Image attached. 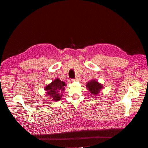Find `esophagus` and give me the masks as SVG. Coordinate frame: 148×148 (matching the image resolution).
Returning a JSON list of instances; mask_svg holds the SVG:
<instances>
[{
    "instance_id": "esophagus-1",
    "label": "esophagus",
    "mask_w": 148,
    "mask_h": 148,
    "mask_svg": "<svg viewBox=\"0 0 148 148\" xmlns=\"http://www.w3.org/2000/svg\"><path fill=\"white\" fill-rule=\"evenodd\" d=\"M80 79V78L79 77H77L75 79H73V81H78V80H79Z\"/></svg>"
}]
</instances>
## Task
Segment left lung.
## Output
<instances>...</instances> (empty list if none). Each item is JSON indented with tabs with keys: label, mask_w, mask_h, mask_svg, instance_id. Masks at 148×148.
Masks as SVG:
<instances>
[{
	"label": "left lung",
	"mask_w": 148,
	"mask_h": 148,
	"mask_svg": "<svg viewBox=\"0 0 148 148\" xmlns=\"http://www.w3.org/2000/svg\"><path fill=\"white\" fill-rule=\"evenodd\" d=\"M88 90L91 93V95L95 96L97 95L101 91V89L103 88L102 85L95 79L88 82L86 84Z\"/></svg>",
	"instance_id": "obj_1"
}]
</instances>
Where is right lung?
I'll use <instances>...</instances> for the list:
<instances>
[{"mask_svg": "<svg viewBox=\"0 0 148 148\" xmlns=\"http://www.w3.org/2000/svg\"><path fill=\"white\" fill-rule=\"evenodd\" d=\"M65 86V82L60 81L59 78H56L54 81L46 86L45 90L47 95L51 97L53 101H58L62 97L61 92L64 91Z\"/></svg>", "mask_w": 148, "mask_h": 148, "instance_id": "1", "label": "right lung"}]
</instances>
